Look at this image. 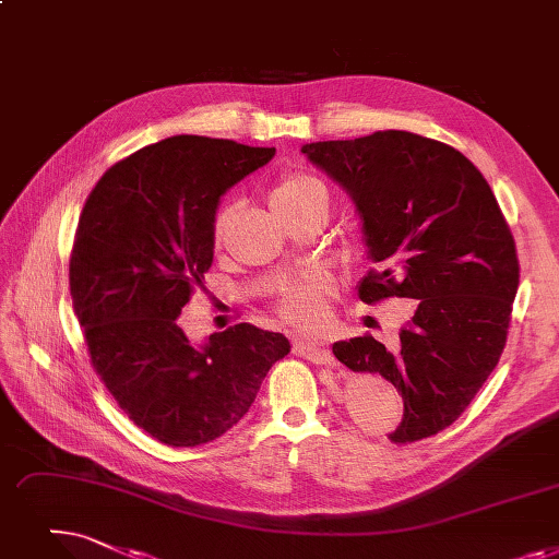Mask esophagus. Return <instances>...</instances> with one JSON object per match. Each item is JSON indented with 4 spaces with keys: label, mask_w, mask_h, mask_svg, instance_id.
Masks as SVG:
<instances>
[{
    "label": "esophagus",
    "mask_w": 559,
    "mask_h": 559,
    "mask_svg": "<svg viewBox=\"0 0 559 559\" xmlns=\"http://www.w3.org/2000/svg\"><path fill=\"white\" fill-rule=\"evenodd\" d=\"M293 352L312 360V362H318V366H333V362H335L331 349H326L320 343H310V340H304V337H295Z\"/></svg>",
    "instance_id": "obj_1"
}]
</instances>
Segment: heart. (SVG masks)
I'll use <instances>...</instances> for the list:
<instances>
[{
  "instance_id": "obj_1",
  "label": "heart",
  "mask_w": 559,
  "mask_h": 559,
  "mask_svg": "<svg viewBox=\"0 0 559 559\" xmlns=\"http://www.w3.org/2000/svg\"><path fill=\"white\" fill-rule=\"evenodd\" d=\"M274 212H295L304 207L329 205L326 185L310 174H285L272 189ZM235 203H224L214 214L212 245L219 249L228 235L235 216ZM333 278L324 272H314L297 281H287L276 295V310L281 318L304 331L320 329L329 320V301L333 297Z\"/></svg>"
}]
</instances>
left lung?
I'll return each mask as SVG.
<instances>
[{
  "mask_svg": "<svg viewBox=\"0 0 559 559\" xmlns=\"http://www.w3.org/2000/svg\"><path fill=\"white\" fill-rule=\"evenodd\" d=\"M301 153L343 187L362 222L377 270L358 297L418 299L400 340H340L354 372H379L404 400L388 433L414 443L450 427L498 366L519 289V258L489 182L452 145L385 130L306 143Z\"/></svg>",
  "mask_w": 559,
  "mask_h": 559,
  "instance_id": "left-lung-1",
  "label": "left lung"
}]
</instances>
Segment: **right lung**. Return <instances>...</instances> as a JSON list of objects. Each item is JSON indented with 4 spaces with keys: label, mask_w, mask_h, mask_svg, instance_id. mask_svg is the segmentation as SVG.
I'll use <instances>...</instances> for the list:
<instances>
[{
    "label": "right lung",
    "mask_w": 559,
    "mask_h": 559,
    "mask_svg": "<svg viewBox=\"0 0 559 559\" xmlns=\"http://www.w3.org/2000/svg\"><path fill=\"white\" fill-rule=\"evenodd\" d=\"M274 153L230 139H164L107 168L82 210L70 255L72 308L95 372L159 443L219 439L289 354L283 333L247 322L197 347L178 322L212 266L219 199Z\"/></svg>",
    "instance_id": "1"
}]
</instances>
